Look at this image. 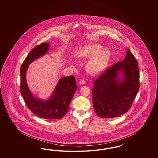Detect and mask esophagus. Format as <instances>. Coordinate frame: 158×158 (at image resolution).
<instances>
[{
	"mask_svg": "<svg viewBox=\"0 0 158 158\" xmlns=\"http://www.w3.org/2000/svg\"><path fill=\"white\" fill-rule=\"evenodd\" d=\"M79 83H80L81 85H85V81L84 80H81V81H79Z\"/></svg>",
	"mask_w": 158,
	"mask_h": 158,
	"instance_id": "obj_1",
	"label": "esophagus"
}]
</instances>
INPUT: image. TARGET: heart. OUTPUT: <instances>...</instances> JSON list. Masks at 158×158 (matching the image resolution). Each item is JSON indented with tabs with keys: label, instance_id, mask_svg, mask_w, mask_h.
<instances>
[{
	"label": "heart",
	"instance_id": "1",
	"mask_svg": "<svg viewBox=\"0 0 158 158\" xmlns=\"http://www.w3.org/2000/svg\"><path fill=\"white\" fill-rule=\"evenodd\" d=\"M86 57L92 58L86 66V71L90 75H97L105 69L110 53L107 50H103L102 47L98 44H92L88 46L84 51Z\"/></svg>",
	"mask_w": 158,
	"mask_h": 158
}]
</instances>
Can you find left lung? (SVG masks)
I'll return each mask as SVG.
<instances>
[{
  "mask_svg": "<svg viewBox=\"0 0 158 158\" xmlns=\"http://www.w3.org/2000/svg\"><path fill=\"white\" fill-rule=\"evenodd\" d=\"M123 72L124 79L118 80ZM140 75L137 61L128 49L123 61L108 68L94 82L92 102L96 114L101 118H114L127 112L139 91Z\"/></svg>",
  "mask_w": 158,
  "mask_h": 158,
  "instance_id": "obj_1",
  "label": "left lung"
}]
</instances>
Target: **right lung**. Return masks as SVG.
I'll return each mask as SVG.
<instances>
[{
	"instance_id": "add662e5",
	"label": "right lung",
	"mask_w": 158,
	"mask_h": 158,
	"mask_svg": "<svg viewBox=\"0 0 158 158\" xmlns=\"http://www.w3.org/2000/svg\"><path fill=\"white\" fill-rule=\"evenodd\" d=\"M48 47L49 44L46 43L35 46L23 61L20 71V91L27 107L38 117L44 119H60L68 112L71 99L77 89L75 76H69L60 79L52 97L47 101L35 98L25 79L28 64L45 54Z\"/></svg>"
}]
</instances>
